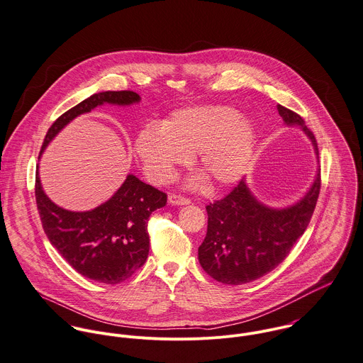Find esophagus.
Listing matches in <instances>:
<instances>
[{"label": "esophagus", "instance_id": "esophagus-1", "mask_svg": "<svg viewBox=\"0 0 363 363\" xmlns=\"http://www.w3.org/2000/svg\"><path fill=\"white\" fill-rule=\"evenodd\" d=\"M169 203L172 205H189L191 203V199L186 198V196H182V195H178V194H171L169 198H168Z\"/></svg>", "mask_w": 363, "mask_h": 363}]
</instances>
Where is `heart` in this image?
Listing matches in <instances>:
<instances>
[{
  "label": "heart",
  "mask_w": 363,
  "mask_h": 363,
  "mask_svg": "<svg viewBox=\"0 0 363 363\" xmlns=\"http://www.w3.org/2000/svg\"><path fill=\"white\" fill-rule=\"evenodd\" d=\"M256 141L253 123L226 106H201L178 110L160 130L144 128L135 140V152L147 175L171 181L195 152L196 167L213 185H229L246 172Z\"/></svg>",
  "instance_id": "1"
}]
</instances>
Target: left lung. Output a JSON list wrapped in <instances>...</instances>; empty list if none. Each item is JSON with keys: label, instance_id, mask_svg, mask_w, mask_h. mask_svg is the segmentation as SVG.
I'll return each mask as SVG.
<instances>
[{"label": "left lung", "instance_id": "1", "mask_svg": "<svg viewBox=\"0 0 363 363\" xmlns=\"http://www.w3.org/2000/svg\"><path fill=\"white\" fill-rule=\"evenodd\" d=\"M289 124L301 125L318 151L314 134L296 111L279 104ZM321 189V172L308 194L286 209H270L249 191L245 179L206 206L208 232L198 249L202 269L216 281L240 286L274 270L306 232Z\"/></svg>", "mask_w": 363, "mask_h": 363}]
</instances>
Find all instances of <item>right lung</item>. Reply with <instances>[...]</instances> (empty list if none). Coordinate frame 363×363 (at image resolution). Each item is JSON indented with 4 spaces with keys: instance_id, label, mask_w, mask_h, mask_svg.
Returning a JSON list of instances; mask_svg holds the SVG:
<instances>
[{
    "instance_id": "obj_1",
    "label": "right lung",
    "mask_w": 363,
    "mask_h": 363,
    "mask_svg": "<svg viewBox=\"0 0 363 363\" xmlns=\"http://www.w3.org/2000/svg\"><path fill=\"white\" fill-rule=\"evenodd\" d=\"M140 96L131 90L101 91L59 116L49 127L40 152L74 117L103 103L131 104ZM35 199L42 228L60 256L82 276L103 284L130 279L150 252V215L165 206L167 194L128 175L103 205L87 212H70L55 205L43 192L36 172Z\"/></svg>"
}]
</instances>
